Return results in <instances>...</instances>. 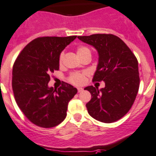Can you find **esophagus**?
I'll list each match as a JSON object with an SVG mask.
<instances>
[{
  "label": "esophagus",
  "mask_w": 156,
  "mask_h": 156,
  "mask_svg": "<svg viewBox=\"0 0 156 156\" xmlns=\"http://www.w3.org/2000/svg\"><path fill=\"white\" fill-rule=\"evenodd\" d=\"M83 91V88H78V92H81Z\"/></svg>",
  "instance_id": "34e87169"
}]
</instances>
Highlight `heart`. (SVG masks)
<instances>
[{"mask_svg": "<svg viewBox=\"0 0 156 156\" xmlns=\"http://www.w3.org/2000/svg\"><path fill=\"white\" fill-rule=\"evenodd\" d=\"M77 54H78V57H81L82 55H85L86 54H91V50L88 48L86 46H78L77 48ZM64 58V53L62 52L59 56V63L62 64V61H63ZM87 77H88V73L86 72H75L72 73L68 78V81L71 82L72 85H77V86H80V85H83L85 84L87 81Z\"/></svg>", "mask_w": 156, "mask_h": 156, "instance_id": "heart-1", "label": "heart"}]
</instances>
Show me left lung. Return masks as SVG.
<instances>
[{
    "mask_svg": "<svg viewBox=\"0 0 156 156\" xmlns=\"http://www.w3.org/2000/svg\"><path fill=\"white\" fill-rule=\"evenodd\" d=\"M98 53V64L93 81H105L101 89L88 86L91 98L86 104L92 118L105 123L116 122L127 114L139 88L138 61L121 38L111 34L78 36Z\"/></svg>",
    "mask_w": 156,
    "mask_h": 156,
    "instance_id": "8db88e82",
    "label": "left lung"
}]
</instances>
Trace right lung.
Masks as SVG:
<instances>
[{
	"mask_svg": "<svg viewBox=\"0 0 156 156\" xmlns=\"http://www.w3.org/2000/svg\"><path fill=\"white\" fill-rule=\"evenodd\" d=\"M77 36L41 37L26 45L13 66L12 89L17 105L33 124L53 128L64 121L76 88L64 82L49 88L50 75L59 69V56Z\"/></svg>",
	"mask_w": 156,
	"mask_h": 156,
	"instance_id": "obj_1",
	"label": "right lung"
}]
</instances>
